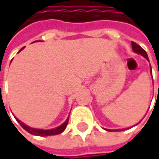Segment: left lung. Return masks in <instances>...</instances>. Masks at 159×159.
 I'll use <instances>...</instances> for the list:
<instances>
[{"label": "left lung", "instance_id": "obj_1", "mask_svg": "<svg viewBox=\"0 0 159 159\" xmlns=\"http://www.w3.org/2000/svg\"><path fill=\"white\" fill-rule=\"evenodd\" d=\"M132 47H133V50H134V52L143 55V57H144L147 61H149V60H148V57H147V54H146V52H145V50H144L143 48H141L138 44H136L135 42L132 41Z\"/></svg>", "mask_w": 159, "mask_h": 159}]
</instances>
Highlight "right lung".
<instances>
[{"instance_id":"obj_1","label":"right lung","mask_w":159,"mask_h":159,"mask_svg":"<svg viewBox=\"0 0 159 159\" xmlns=\"http://www.w3.org/2000/svg\"><path fill=\"white\" fill-rule=\"evenodd\" d=\"M24 48H22L20 50H22ZM16 120L19 122V124L22 126L23 129H25L26 132H28L29 134H33V135H38V136H50V135H55V134H59L61 133H62L67 124H68V120H69V118L65 120V122L63 124H61V126L57 127L56 129H52V130H41V129H34V128H31V127H28L26 126L25 124H24L23 122H21L18 119H16Z\"/></svg>"}]
</instances>
